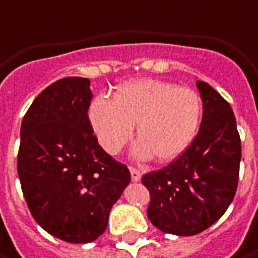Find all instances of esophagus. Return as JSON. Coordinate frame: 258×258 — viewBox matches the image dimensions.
Here are the masks:
<instances>
[{"label": "esophagus", "instance_id": "esophagus-1", "mask_svg": "<svg viewBox=\"0 0 258 258\" xmlns=\"http://www.w3.org/2000/svg\"><path fill=\"white\" fill-rule=\"evenodd\" d=\"M131 177H132V181H140L141 179V171L135 166H131Z\"/></svg>", "mask_w": 258, "mask_h": 258}]
</instances>
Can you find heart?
Wrapping results in <instances>:
<instances>
[{
    "label": "heart",
    "instance_id": "heart-1",
    "mask_svg": "<svg viewBox=\"0 0 258 258\" xmlns=\"http://www.w3.org/2000/svg\"><path fill=\"white\" fill-rule=\"evenodd\" d=\"M202 120V99L188 87L160 80H134L118 86L113 101L99 96L89 108V123L99 145L117 154L132 138L137 124L135 153L166 162L193 143Z\"/></svg>",
    "mask_w": 258,
    "mask_h": 258
}]
</instances>
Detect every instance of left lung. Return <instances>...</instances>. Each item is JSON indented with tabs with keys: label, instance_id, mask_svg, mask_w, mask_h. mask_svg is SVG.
<instances>
[{
	"label": "left lung",
	"instance_id": "obj_1",
	"mask_svg": "<svg viewBox=\"0 0 258 258\" xmlns=\"http://www.w3.org/2000/svg\"><path fill=\"white\" fill-rule=\"evenodd\" d=\"M199 134L168 166L144 174L147 217L159 230L191 236L207 230L232 204L239 179L241 138L230 104L205 81Z\"/></svg>",
	"mask_w": 258,
	"mask_h": 258
}]
</instances>
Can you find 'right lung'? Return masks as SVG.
I'll return each instance as SVG.
<instances>
[{"mask_svg": "<svg viewBox=\"0 0 258 258\" xmlns=\"http://www.w3.org/2000/svg\"><path fill=\"white\" fill-rule=\"evenodd\" d=\"M90 80L65 77L46 87L20 127L17 174L34 220L73 243L98 239L111 207L131 181L89 123Z\"/></svg>", "mask_w": 258, "mask_h": 258, "instance_id": "add662e5", "label": "right lung"}]
</instances>
